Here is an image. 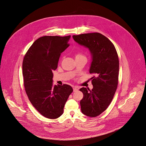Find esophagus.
Here are the masks:
<instances>
[{
	"instance_id": "esophagus-1",
	"label": "esophagus",
	"mask_w": 146,
	"mask_h": 146,
	"mask_svg": "<svg viewBox=\"0 0 146 146\" xmlns=\"http://www.w3.org/2000/svg\"><path fill=\"white\" fill-rule=\"evenodd\" d=\"M73 88V91H74V92H76V91H78V88H76V87H74Z\"/></svg>"
}]
</instances>
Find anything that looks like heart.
<instances>
[{
	"instance_id": "b5f03b06",
	"label": "heart",
	"mask_w": 146,
	"mask_h": 146,
	"mask_svg": "<svg viewBox=\"0 0 146 146\" xmlns=\"http://www.w3.org/2000/svg\"><path fill=\"white\" fill-rule=\"evenodd\" d=\"M83 55H82L81 54H77L76 55V58H77V57H80V56H82Z\"/></svg>"
}]
</instances>
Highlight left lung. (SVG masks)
<instances>
[{
	"instance_id": "8db88e82",
	"label": "left lung",
	"mask_w": 146,
	"mask_h": 146,
	"mask_svg": "<svg viewBox=\"0 0 146 146\" xmlns=\"http://www.w3.org/2000/svg\"><path fill=\"white\" fill-rule=\"evenodd\" d=\"M73 39L88 48L92 61L89 72L93 88L80 89L84 94L80 101L81 111L88 117H95L103 112L111 103L116 92L119 73V60L113 44L99 33L73 35Z\"/></svg>"
}]
</instances>
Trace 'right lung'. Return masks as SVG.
I'll use <instances>...</instances> for the list:
<instances>
[{"label": "right lung", "instance_id": "1", "mask_svg": "<svg viewBox=\"0 0 146 146\" xmlns=\"http://www.w3.org/2000/svg\"><path fill=\"white\" fill-rule=\"evenodd\" d=\"M70 35L43 36L30 46L23 62L24 85L30 102L42 115L50 119L62 115L72 88L52 84L53 73L61 54L69 46Z\"/></svg>", "mask_w": 146, "mask_h": 146}]
</instances>
